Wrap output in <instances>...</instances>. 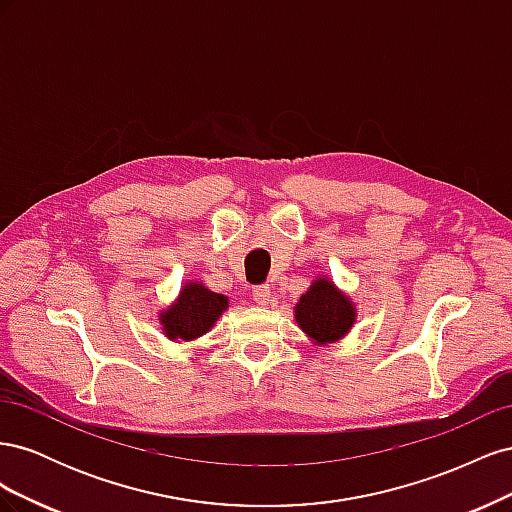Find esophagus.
I'll list each match as a JSON object with an SVG mask.
<instances>
[{
	"label": "esophagus",
	"instance_id": "34e87169",
	"mask_svg": "<svg viewBox=\"0 0 512 512\" xmlns=\"http://www.w3.org/2000/svg\"><path fill=\"white\" fill-rule=\"evenodd\" d=\"M252 299L256 301V305H269L271 303V290H269V286H256L252 290Z\"/></svg>",
	"mask_w": 512,
	"mask_h": 512
}]
</instances>
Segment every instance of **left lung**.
Returning <instances> with one entry per match:
<instances>
[{
  "label": "left lung",
  "mask_w": 512,
  "mask_h": 512,
  "mask_svg": "<svg viewBox=\"0 0 512 512\" xmlns=\"http://www.w3.org/2000/svg\"><path fill=\"white\" fill-rule=\"evenodd\" d=\"M294 320L316 346H327L350 333L356 307L327 275H320L294 305Z\"/></svg>",
  "instance_id": "left-lung-1"
}]
</instances>
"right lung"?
<instances>
[{
    "instance_id": "right-lung-1",
    "label": "right lung",
    "mask_w": 512,
    "mask_h": 512,
    "mask_svg": "<svg viewBox=\"0 0 512 512\" xmlns=\"http://www.w3.org/2000/svg\"><path fill=\"white\" fill-rule=\"evenodd\" d=\"M228 297L209 290L203 282H185L175 303L160 312L162 333L170 342H194L213 329V324L226 312Z\"/></svg>"
}]
</instances>
